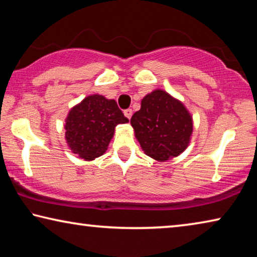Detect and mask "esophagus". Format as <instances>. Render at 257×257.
<instances>
[{"mask_svg":"<svg viewBox=\"0 0 257 257\" xmlns=\"http://www.w3.org/2000/svg\"><path fill=\"white\" fill-rule=\"evenodd\" d=\"M123 113L128 119H130V118H132V115H133V110H132V108H127V110L123 111Z\"/></svg>","mask_w":257,"mask_h":257,"instance_id":"esophagus-1","label":"esophagus"}]
</instances>
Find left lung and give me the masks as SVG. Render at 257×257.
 Listing matches in <instances>:
<instances>
[{
    "instance_id": "8db88e82",
    "label": "left lung",
    "mask_w": 257,
    "mask_h": 257,
    "mask_svg": "<svg viewBox=\"0 0 257 257\" xmlns=\"http://www.w3.org/2000/svg\"><path fill=\"white\" fill-rule=\"evenodd\" d=\"M146 155L167 161L181 154L190 143L193 118L179 99L155 89L142 99L141 110L130 120Z\"/></svg>"
}]
</instances>
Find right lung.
<instances>
[{
  "mask_svg": "<svg viewBox=\"0 0 257 257\" xmlns=\"http://www.w3.org/2000/svg\"><path fill=\"white\" fill-rule=\"evenodd\" d=\"M128 121L114 99L89 95L68 113L64 124L67 144L80 159L93 161L105 153L116 124Z\"/></svg>",
  "mask_w": 257,
  "mask_h": 257,
  "instance_id": "obj_1",
  "label": "right lung"
}]
</instances>
